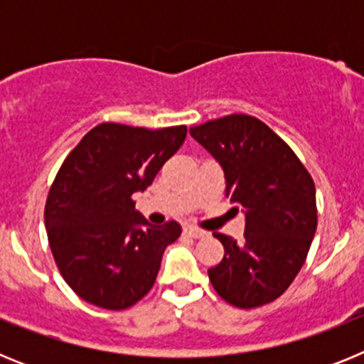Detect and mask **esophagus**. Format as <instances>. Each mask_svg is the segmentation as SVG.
<instances>
[{"label": "esophagus", "instance_id": "1", "mask_svg": "<svg viewBox=\"0 0 364 364\" xmlns=\"http://www.w3.org/2000/svg\"><path fill=\"white\" fill-rule=\"evenodd\" d=\"M184 233L188 235V237H191V239H204L205 235H208L205 231L197 230V228H186Z\"/></svg>", "mask_w": 364, "mask_h": 364}]
</instances>
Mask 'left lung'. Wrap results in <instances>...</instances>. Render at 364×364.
Instances as JSON below:
<instances>
[{"instance_id":"1","label":"left lung","mask_w":364,"mask_h":364,"mask_svg":"<svg viewBox=\"0 0 364 364\" xmlns=\"http://www.w3.org/2000/svg\"><path fill=\"white\" fill-rule=\"evenodd\" d=\"M226 176V197L246 213L240 242L213 233L224 259L208 269L231 306L259 308L281 297L301 272L317 230L315 184L304 164L264 122L228 114L189 129Z\"/></svg>"}]
</instances>
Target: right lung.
<instances>
[{
    "label": "right lung",
    "instance_id": "obj_1",
    "mask_svg": "<svg viewBox=\"0 0 364 364\" xmlns=\"http://www.w3.org/2000/svg\"><path fill=\"white\" fill-rule=\"evenodd\" d=\"M188 127L146 129L105 122L67 154L45 202L54 262L73 291L105 310H125L153 288L162 253L182 230L151 226L133 193L153 184Z\"/></svg>",
    "mask_w": 364,
    "mask_h": 364
}]
</instances>
